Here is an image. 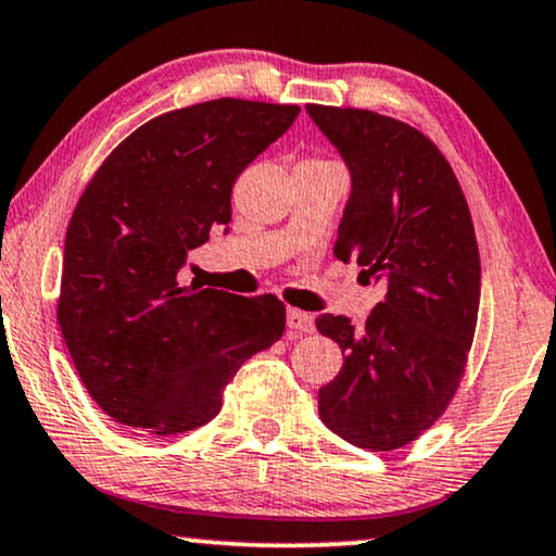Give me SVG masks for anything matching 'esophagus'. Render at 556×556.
<instances>
[{
    "label": "esophagus",
    "instance_id": "34e87169",
    "mask_svg": "<svg viewBox=\"0 0 556 556\" xmlns=\"http://www.w3.org/2000/svg\"><path fill=\"white\" fill-rule=\"evenodd\" d=\"M287 327L296 331V334H312L314 317L302 309H287Z\"/></svg>",
    "mask_w": 556,
    "mask_h": 556
}]
</instances>
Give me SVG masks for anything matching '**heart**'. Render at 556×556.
<instances>
[{"mask_svg":"<svg viewBox=\"0 0 556 556\" xmlns=\"http://www.w3.org/2000/svg\"><path fill=\"white\" fill-rule=\"evenodd\" d=\"M296 167H314V169H319V167H339V164H334L331 160H321V156H306V160H302L300 164H296Z\"/></svg>","mask_w":556,"mask_h":556,"instance_id":"b5f03b06","label":"heart"}]
</instances>
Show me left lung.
Here are the masks:
<instances>
[{
  "mask_svg": "<svg viewBox=\"0 0 556 556\" xmlns=\"http://www.w3.org/2000/svg\"><path fill=\"white\" fill-rule=\"evenodd\" d=\"M352 174L334 256L384 289L364 321L321 314L342 371L319 389L331 432L392 452L427 432L457 392L475 342L482 267L467 199L432 139L369 110L306 104Z\"/></svg>",
  "mask_w": 556,
  "mask_h": 556,
  "instance_id": "1",
  "label": "left lung"
}]
</instances>
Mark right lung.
Segmentation results:
<instances>
[{"instance_id": "obj_1", "label": "right lung", "mask_w": 556, "mask_h": 556, "mask_svg": "<svg viewBox=\"0 0 556 556\" xmlns=\"http://www.w3.org/2000/svg\"><path fill=\"white\" fill-rule=\"evenodd\" d=\"M296 104L212 99L149 119L102 162L64 239L56 321L112 419L179 434L222 409L252 354L285 331L275 294L179 281L189 250L231 222L239 174L292 127Z\"/></svg>"}]
</instances>
